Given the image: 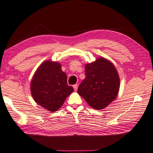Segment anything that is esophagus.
Masks as SVG:
<instances>
[{
    "instance_id": "esophagus-1",
    "label": "esophagus",
    "mask_w": 153,
    "mask_h": 153,
    "mask_svg": "<svg viewBox=\"0 0 153 153\" xmlns=\"http://www.w3.org/2000/svg\"><path fill=\"white\" fill-rule=\"evenodd\" d=\"M73 87H74V89L75 90V91H76L77 89H78V85L77 84H75L73 85Z\"/></svg>"
}]
</instances>
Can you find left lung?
Returning a JSON list of instances; mask_svg holds the SVG:
<instances>
[{
	"instance_id": "obj_1",
	"label": "left lung",
	"mask_w": 153,
	"mask_h": 153,
	"mask_svg": "<svg viewBox=\"0 0 153 153\" xmlns=\"http://www.w3.org/2000/svg\"><path fill=\"white\" fill-rule=\"evenodd\" d=\"M85 78L77 92L94 109H103L114 101L119 91L117 69L109 60L100 57L85 65Z\"/></svg>"
}]
</instances>
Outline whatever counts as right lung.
<instances>
[{"instance_id": "right-lung-1", "label": "right lung", "mask_w": 153, "mask_h": 153, "mask_svg": "<svg viewBox=\"0 0 153 153\" xmlns=\"http://www.w3.org/2000/svg\"><path fill=\"white\" fill-rule=\"evenodd\" d=\"M30 89L34 101L50 112L57 111L74 91L73 87L68 85L61 64L51 61L40 65L31 81Z\"/></svg>"}]
</instances>
